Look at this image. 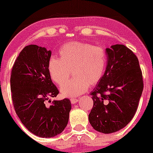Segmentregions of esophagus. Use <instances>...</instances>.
<instances>
[{"label":"esophagus","instance_id":"obj_1","mask_svg":"<svg viewBox=\"0 0 153 153\" xmlns=\"http://www.w3.org/2000/svg\"><path fill=\"white\" fill-rule=\"evenodd\" d=\"M70 101L72 104H76V103L78 101V99H77V98H72L70 99Z\"/></svg>","mask_w":153,"mask_h":153}]
</instances>
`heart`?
<instances>
[{
    "mask_svg": "<svg viewBox=\"0 0 153 153\" xmlns=\"http://www.w3.org/2000/svg\"><path fill=\"white\" fill-rule=\"evenodd\" d=\"M59 58L51 57L47 69L51 79L61 86L67 81L72 70L75 78L61 88L64 96L75 97L84 93L89 84L95 85L105 72L107 55L104 47L80 41L64 44L58 50Z\"/></svg>",
    "mask_w": 153,
    "mask_h": 153,
    "instance_id": "1",
    "label": "heart"
}]
</instances>
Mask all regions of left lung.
<instances>
[{
    "label": "left lung",
    "mask_w": 153,
    "mask_h": 153,
    "mask_svg": "<svg viewBox=\"0 0 153 153\" xmlns=\"http://www.w3.org/2000/svg\"><path fill=\"white\" fill-rule=\"evenodd\" d=\"M106 52V71L90 93L93 107L89 121L95 130L108 134L120 130L132 119L143 81L138 59L131 49L115 44Z\"/></svg>",
    "instance_id": "8db88e82"
}]
</instances>
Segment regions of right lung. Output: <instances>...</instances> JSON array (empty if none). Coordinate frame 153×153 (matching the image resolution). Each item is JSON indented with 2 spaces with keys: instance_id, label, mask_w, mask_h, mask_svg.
<instances>
[{
  "instance_id": "obj_1",
  "label": "right lung",
  "mask_w": 153,
  "mask_h": 153,
  "mask_svg": "<svg viewBox=\"0 0 153 153\" xmlns=\"http://www.w3.org/2000/svg\"><path fill=\"white\" fill-rule=\"evenodd\" d=\"M51 51L37 45L20 52L11 72L13 106L22 124L32 133L51 138L61 133L69 121L71 103L68 98L49 101L59 91L49 75Z\"/></svg>"
}]
</instances>
